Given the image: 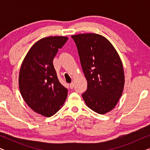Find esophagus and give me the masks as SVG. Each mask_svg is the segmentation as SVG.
<instances>
[{
	"label": "esophagus",
	"mask_w": 150,
	"mask_h": 150,
	"mask_svg": "<svg viewBox=\"0 0 150 150\" xmlns=\"http://www.w3.org/2000/svg\"><path fill=\"white\" fill-rule=\"evenodd\" d=\"M74 87V82H71V83L69 84V87H70L71 89H73Z\"/></svg>",
	"instance_id": "1"
}]
</instances>
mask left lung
Returning a JSON list of instances; mask_svg holds the SVG:
<instances>
[{
	"mask_svg": "<svg viewBox=\"0 0 150 150\" xmlns=\"http://www.w3.org/2000/svg\"><path fill=\"white\" fill-rule=\"evenodd\" d=\"M71 38L87 81L83 98L92 110L105 114L116 106L124 90L125 78L120 57L109 41L100 35L79 34Z\"/></svg>",
	"mask_w": 150,
	"mask_h": 150,
	"instance_id": "left-lung-1",
	"label": "left lung"
}]
</instances>
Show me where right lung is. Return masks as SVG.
Segmentation results:
<instances>
[{
	"instance_id": "right-lung-1",
	"label": "right lung",
	"mask_w": 150,
	"mask_h": 150,
	"mask_svg": "<svg viewBox=\"0 0 150 150\" xmlns=\"http://www.w3.org/2000/svg\"><path fill=\"white\" fill-rule=\"evenodd\" d=\"M67 39L54 36L39 40L30 48L21 65L20 93L27 105L43 116L54 115L67 98V89L59 82L52 61Z\"/></svg>"
}]
</instances>
